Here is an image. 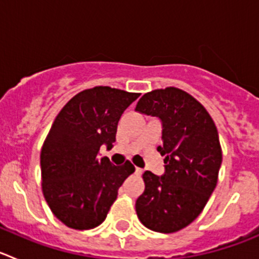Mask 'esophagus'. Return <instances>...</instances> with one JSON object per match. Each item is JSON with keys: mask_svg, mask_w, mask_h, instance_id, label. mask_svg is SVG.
I'll list each match as a JSON object with an SVG mask.
<instances>
[{"mask_svg": "<svg viewBox=\"0 0 259 259\" xmlns=\"http://www.w3.org/2000/svg\"><path fill=\"white\" fill-rule=\"evenodd\" d=\"M135 174H136V175H141V174H143V170L139 168V167H136V168H135Z\"/></svg>", "mask_w": 259, "mask_h": 259, "instance_id": "34e87169", "label": "esophagus"}]
</instances>
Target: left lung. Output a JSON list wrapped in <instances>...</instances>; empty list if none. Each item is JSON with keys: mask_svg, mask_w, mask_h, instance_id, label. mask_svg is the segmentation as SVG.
Segmentation results:
<instances>
[{"mask_svg": "<svg viewBox=\"0 0 259 259\" xmlns=\"http://www.w3.org/2000/svg\"><path fill=\"white\" fill-rule=\"evenodd\" d=\"M135 110L161 120L157 150L164 155L161 176L144 172L137 217L155 232H176L197 218L217 187L222 164L218 131L206 109L174 87L145 93Z\"/></svg>", "mask_w": 259, "mask_h": 259, "instance_id": "8db88e82", "label": "left lung"}]
</instances>
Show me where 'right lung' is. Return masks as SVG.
I'll use <instances>...</instances> for the list:
<instances>
[{
    "label": "right lung",
    "mask_w": 259,
    "mask_h": 259,
    "mask_svg": "<svg viewBox=\"0 0 259 259\" xmlns=\"http://www.w3.org/2000/svg\"><path fill=\"white\" fill-rule=\"evenodd\" d=\"M139 96L95 87L77 93L57 115L41 149V179L50 210L67 227L100 226L119 187L135 172L130 161L114 166L100 157V148H113L119 119Z\"/></svg>",
    "instance_id": "right-lung-1"
}]
</instances>
